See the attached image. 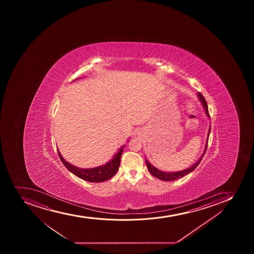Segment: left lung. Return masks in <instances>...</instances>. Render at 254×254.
I'll use <instances>...</instances> for the list:
<instances>
[{
	"label": "left lung",
	"mask_w": 254,
	"mask_h": 254,
	"mask_svg": "<svg viewBox=\"0 0 254 254\" xmlns=\"http://www.w3.org/2000/svg\"><path fill=\"white\" fill-rule=\"evenodd\" d=\"M198 99H199L201 103H202V105H203V108H204L206 115L208 116V118H209L208 105H207V103H206L205 98H203V96L199 93H198ZM210 130L211 127L209 126L208 135H207V139H206L205 147H204V150H203V154H202V156L199 157L198 161H196L195 163L193 164V166H190L189 168L185 169L183 171H176V172H166V171H162L156 168L153 165H151L149 161H146V159H145V160H146V166H147L150 173H151L152 176L156 177V178L160 179L161 181H171L178 180L179 178L184 177V176H186V175H188L189 173L192 172V171L198 166V164L200 163L201 160H202V158L203 157V155L205 154L207 146H208V136H209V134H210Z\"/></svg>",
	"instance_id": "8db88e82"
}]
</instances>
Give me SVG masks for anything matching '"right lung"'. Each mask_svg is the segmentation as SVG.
<instances>
[{"mask_svg": "<svg viewBox=\"0 0 254 254\" xmlns=\"http://www.w3.org/2000/svg\"><path fill=\"white\" fill-rule=\"evenodd\" d=\"M124 146L125 145L122 146L118 150V152L113 156V159L107 162L105 165L98 166L95 168L88 169L79 168V167L73 166L72 164L68 163V161H66L63 156H61L60 151L59 150L57 151H58L59 156H60L62 163L64 164V166H65L71 173H73L78 178L84 180V181L99 183V182L108 181L113 176H115V174L117 173V171L120 166L121 156L123 154Z\"/></svg>", "mask_w": 254, "mask_h": 254, "instance_id": "add662e5", "label": "right lung"}]
</instances>
